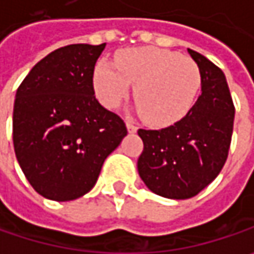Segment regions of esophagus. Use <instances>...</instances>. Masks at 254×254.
Masks as SVG:
<instances>
[{"instance_id": "34e87169", "label": "esophagus", "mask_w": 254, "mask_h": 254, "mask_svg": "<svg viewBox=\"0 0 254 254\" xmlns=\"http://www.w3.org/2000/svg\"><path fill=\"white\" fill-rule=\"evenodd\" d=\"M127 129L129 133H135V132L138 130V127H135V125H133V122H130V121H127Z\"/></svg>"}]
</instances>
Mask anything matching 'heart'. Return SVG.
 Here are the masks:
<instances>
[{"label":"heart","mask_w":254,"mask_h":254,"mask_svg":"<svg viewBox=\"0 0 254 254\" xmlns=\"http://www.w3.org/2000/svg\"><path fill=\"white\" fill-rule=\"evenodd\" d=\"M93 84L99 100L116 109L133 85L136 109L152 127H170L183 119L200 88V71L190 58L150 46L118 52L115 64L99 59Z\"/></svg>","instance_id":"1"}]
</instances>
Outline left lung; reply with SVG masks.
Here are the masks:
<instances>
[{
    "label": "left lung",
    "mask_w": 254,
    "mask_h": 254,
    "mask_svg": "<svg viewBox=\"0 0 254 254\" xmlns=\"http://www.w3.org/2000/svg\"><path fill=\"white\" fill-rule=\"evenodd\" d=\"M200 71V94L188 115L160 130L139 129L144 151L138 173L155 195L189 199L205 189L225 164L234 124V106L224 72L188 49Z\"/></svg>",
    "instance_id": "obj_1"
}]
</instances>
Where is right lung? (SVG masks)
<instances>
[{"mask_svg":"<svg viewBox=\"0 0 254 254\" xmlns=\"http://www.w3.org/2000/svg\"><path fill=\"white\" fill-rule=\"evenodd\" d=\"M103 45H68L39 61L17 90L12 142L36 192L66 202L90 192L104 160L127 130L94 96V65Z\"/></svg>","mask_w":254,"mask_h":254,"instance_id":"obj_1","label":"right lung"}]
</instances>
